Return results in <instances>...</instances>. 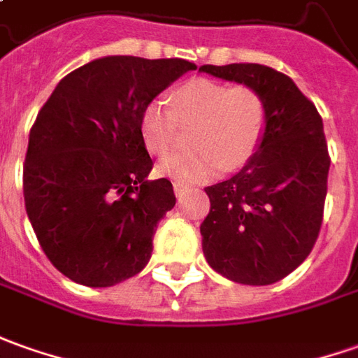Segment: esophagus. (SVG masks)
<instances>
[{"mask_svg": "<svg viewBox=\"0 0 358 358\" xmlns=\"http://www.w3.org/2000/svg\"><path fill=\"white\" fill-rule=\"evenodd\" d=\"M186 189H188V186H186V184H182V182H174V192H176V196H182Z\"/></svg>", "mask_w": 358, "mask_h": 358, "instance_id": "1", "label": "esophagus"}]
</instances>
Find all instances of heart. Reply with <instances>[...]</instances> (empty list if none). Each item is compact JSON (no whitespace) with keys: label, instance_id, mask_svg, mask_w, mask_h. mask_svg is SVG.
Instances as JSON below:
<instances>
[{"label":"heart","instance_id":"b5f03b06","mask_svg":"<svg viewBox=\"0 0 358 358\" xmlns=\"http://www.w3.org/2000/svg\"><path fill=\"white\" fill-rule=\"evenodd\" d=\"M189 153L171 155L160 172L178 182L215 178L221 170L233 172L261 148L268 127V106L257 87L194 78L164 99H150L138 115V131L155 157H166L178 144L180 127H191Z\"/></svg>","mask_w":358,"mask_h":358}]
</instances>
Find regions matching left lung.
<instances>
[{
	"instance_id": "1",
	"label": "left lung",
	"mask_w": 358,
	"mask_h": 358,
	"mask_svg": "<svg viewBox=\"0 0 358 358\" xmlns=\"http://www.w3.org/2000/svg\"><path fill=\"white\" fill-rule=\"evenodd\" d=\"M199 70L257 87L268 106L259 152L235 176L206 188L211 208L199 227L201 249L229 280L274 284L306 261L322 229L331 164L322 115L292 78L271 66Z\"/></svg>"
}]
</instances>
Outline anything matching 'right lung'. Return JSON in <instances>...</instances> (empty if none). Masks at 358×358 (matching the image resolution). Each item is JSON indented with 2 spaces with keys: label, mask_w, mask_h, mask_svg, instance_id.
Masks as SVG:
<instances>
[{
  "label": "right lung",
  "mask_w": 358,
  "mask_h": 358,
  "mask_svg": "<svg viewBox=\"0 0 358 358\" xmlns=\"http://www.w3.org/2000/svg\"><path fill=\"white\" fill-rule=\"evenodd\" d=\"M196 64L106 57L62 78L29 135L23 194L46 259L70 280L106 288L147 266L159 221L176 203L152 160L141 109Z\"/></svg>",
  "instance_id": "add662e5"
}]
</instances>
